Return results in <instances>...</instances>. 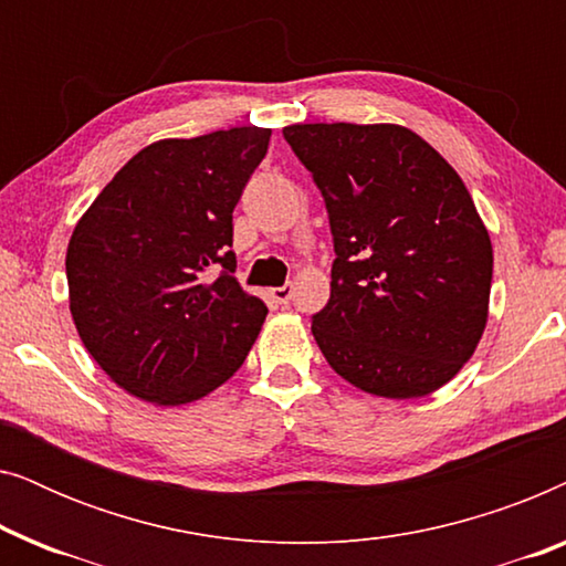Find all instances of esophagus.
Returning <instances> with one entry per match:
<instances>
[{"label":"esophagus","mask_w":566,"mask_h":566,"mask_svg":"<svg viewBox=\"0 0 566 566\" xmlns=\"http://www.w3.org/2000/svg\"><path fill=\"white\" fill-rule=\"evenodd\" d=\"M291 296H293V285H281V289L270 291V298H273L275 304H283V306L289 304Z\"/></svg>","instance_id":"obj_1"}]
</instances>
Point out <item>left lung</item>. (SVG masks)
Returning a JSON list of instances; mask_svg holds the SVG:
<instances>
[{"mask_svg":"<svg viewBox=\"0 0 566 566\" xmlns=\"http://www.w3.org/2000/svg\"><path fill=\"white\" fill-rule=\"evenodd\" d=\"M329 213V301L312 316L324 358L386 399L440 389L486 324L492 242L455 169L405 126L283 128Z\"/></svg>","mask_w":566,"mask_h":566,"instance_id":"8db88e82","label":"left lung"}]
</instances>
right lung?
Segmentation results:
<instances>
[{"mask_svg":"<svg viewBox=\"0 0 566 566\" xmlns=\"http://www.w3.org/2000/svg\"><path fill=\"white\" fill-rule=\"evenodd\" d=\"M270 128L146 146L105 185L66 250L69 308L97 366L161 407L211 394L242 366L268 306L237 283L234 206Z\"/></svg>","mask_w":566,"mask_h":566,"instance_id":"obj_1","label":"right lung"}]
</instances>
